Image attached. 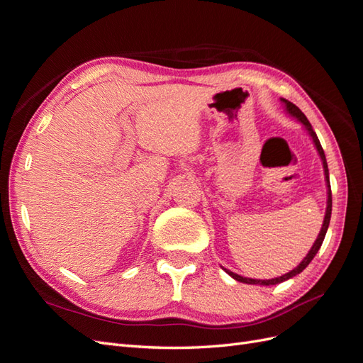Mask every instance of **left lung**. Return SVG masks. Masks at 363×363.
Returning a JSON list of instances; mask_svg holds the SVG:
<instances>
[{
  "label": "left lung",
  "instance_id": "8db88e82",
  "mask_svg": "<svg viewBox=\"0 0 363 363\" xmlns=\"http://www.w3.org/2000/svg\"><path fill=\"white\" fill-rule=\"evenodd\" d=\"M280 101L284 107V112H286L289 116H292L295 121H298V123L304 127V130L307 131V135L311 136L313 145L318 151V155H320L321 157V162H323V168H324V175H325V184H327V207H325V215H324V221H323V227H321V232L320 235H318L315 244L312 245V248L309 250V252H307L306 257L298 263V267L294 268L292 271L283 274V276L280 277H276V279H269V280H257V279H248V277H242L239 276V274H235L232 271L225 269V272L228 274V276H232L235 280L238 281H242V283H247V284H260V286H271V284H277V283H281V281H286L292 277H295L296 274H300L309 263L312 262V259L315 257V255L318 252V250L321 248L323 245V240L325 238V233H327V228H328V224H330V218H332V189H330V180H328V168H327V160H325V155H324V150L320 144V139H318L316 133L313 131L309 119L306 118V115L300 111L298 107H296L295 104H292L291 101L284 100V98H280Z\"/></svg>",
  "mask_w": 363,
  "mask_h": 363
}]
</instances>
